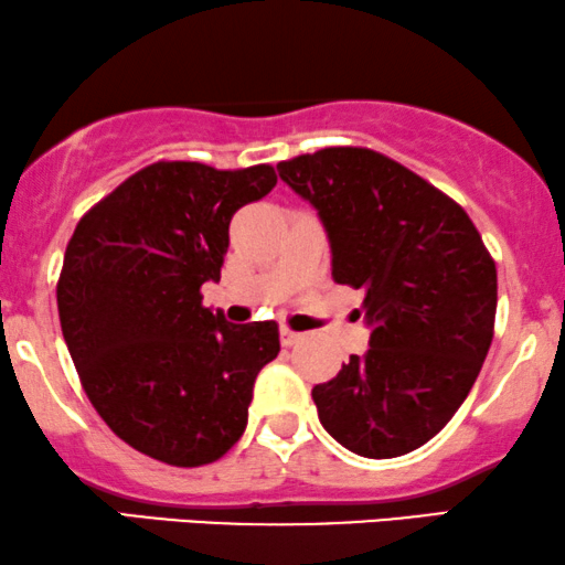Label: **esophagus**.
I'll list each match as a JSON object with an SVG mask.
<instances>
[{
    "label": "esophagus",
    "instance_id": "1",
    "mask_svg": "<svg viewBox=\"0 0 565 565\" xmlns=\"http://www.w3.org/2000/svg\"><path fill=\"white\" fill-rule=\"evenodd\" d=\"M278 335H281V344L284 347H295V344H299V341L305 339L302 333L291 331V328H281V331H278Z\"/></svg>",
    "mask_w": 565,
    "mask_h": 565
}]
</instances>
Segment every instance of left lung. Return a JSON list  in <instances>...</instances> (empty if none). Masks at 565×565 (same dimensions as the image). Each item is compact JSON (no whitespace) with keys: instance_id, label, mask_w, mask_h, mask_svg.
Returning <instances> with one entry per match:
<instances>
[{"instance_id":"8db88e82","label":"left lung","mask_w":565,"mask_h":565,"mask_svg":"<svg viewBox=\"0 0 565 565\" xmlns=\"http://www.w3.org/2000/svg\"><path fill=\"white\" fill-rule=\"evenodd\" d=\"M318 211L333 281L365 291L370 349L312 388L326 433L365 459L425 446L463 404L492 341L495 263L459 203L370 148L278 163Z\"/></svg>"}]
</instances>
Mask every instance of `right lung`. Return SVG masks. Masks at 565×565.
I'll return each instance as SVG.
<instances>
[{
	"label": "right lung",
	"instance_id": "add662e5",
	"mask_svg": "<svg viewBox=\"0 0 565 565\" xmlns=\"http://www.w3.org/2000/svg\"><path fill=\"white\" fill-rule=\"evenodd\" d=\"M274 188L268 163L159 161L75 226L56 284L64 344L90 404L135 451L200 467L245 433L278 326L230 323L200 287L221 278L234 213Z\"/></svg>",
	"mask_w": 565,
	"mask_h": 565
}]
</instances>
